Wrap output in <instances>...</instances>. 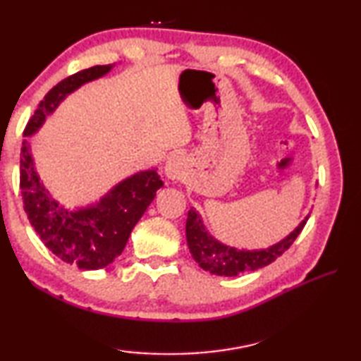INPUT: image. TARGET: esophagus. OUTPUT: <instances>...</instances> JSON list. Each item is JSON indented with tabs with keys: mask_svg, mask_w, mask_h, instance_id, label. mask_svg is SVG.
<instances>
[{
	"mask_svg": "<svg viewBox=\"0 0 361 361\" xmlns=\"http://www.w3.org/2000/svg\"><path fill=\"white\" fill-rule=\"evenodd\" d=\"M164 172L169 180H180L185 173V161L180 156H170L164 166Z\"/></svg>",
	"mask_w": 361,
	"mask_h": 361,
	"instance_id": "esophagus-1",
	"label": "esophagus"
}]
</instances>
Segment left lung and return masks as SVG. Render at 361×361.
<instances>
[{
    "mask_svg": "<svg viewBox=\"0 0 361 361\" xmlns=\"http://www.w3.org/2000/svg\"><path fill=\"white\" fill-rule=\"evenodd\" d=\"M309 215L280 242L267 248L248 250L229 247L215 239L209 229L205 228L200 213L195 209H191L188 212L186 219L188 247L195 262L204 271H209L210 274H215V276L235 277L240 276V274L256 271V269L271 264L280 255H283L290 248L291 243L296 240L299 232L302 231L305 221L309 219Z\"/></svg>",
    "mask_w": 361,
    "mask_h": 361,
    "instance_id": "1",
    "label": "left lung"
}]
</instances>
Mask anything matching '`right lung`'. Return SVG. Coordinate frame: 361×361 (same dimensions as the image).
I'll return each instance as SVG.
<instances>
[{
  "mask_svg": "<svg viewBox=\"0 0 361 361\" xmlns=\"http://www.w3.org/2000/svg\"><path fill=\"white\" fill-rule=\"evenodd\" d=\"M113 66L97 65L82 70L49 90L23 130L25 140L20 151V189L30 223L57 258L85 271L103 269L118 258L164 183L157 169L142 170L119 181L95 202L68 209L52 197L42 183L30 137L41 129L66 97L81 85L108 75Z\"/></svg>",
  "mask_w": 361,
  "mask_h": 361,
  "instance_id": "1",
  "label": "right lung"
}]
</instances>
